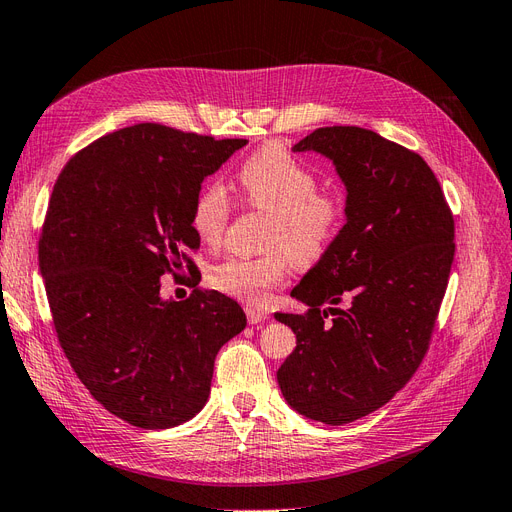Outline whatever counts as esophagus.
Here are the masks:
<instances>
[{"label": "esophagus", "instance_id": "obj_1", "mask_svg": "<svg viewBox=\"0 0 512 512\" xmlns=\"http://www.w3.org/2000/svg\"><path fill=\"white\" fill-rule=\"evenodd\" d=\"M270 315L263 308L257 306H246V319H249L251 325H261Z\"/></svg>", "mask_w": 512, "mask_h": 512}]
</instances>
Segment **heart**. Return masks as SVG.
<instances>
[{
  "instance_id": "heart-1",
  "label": "heart",
  "mask_w": 512,
  "mask_h": 512,
  "mask_svg": "<svg viewBox=\"0 0 512 512\" xmlns=\"http://www.w3.org/2000/svg\"><path fill=\"white\" fill-rule=\"evenodd\" d=\"M244 202L272 214L266 249L261 257L229 255L214 263L208 280L214 289L238 300L263 304L270 291L283 283L291 259L312 266L340 232L344 206L332 193H321L319 180L308 166L283 146H263L246 159L238 172ZM232 214V202L219 180H208L191 206V227L204 244H219Z\"/></svg>"
}]
</instances>
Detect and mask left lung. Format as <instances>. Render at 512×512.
I'll use <instances>...</instances> for the list:
<instances>
[{"instance_id": "obj_1", "label": "left lung", "mask_w": 512, "mask_h": 512, "mask_svg": "<svg viewBox=\"0 0 512 512\" xmlns=\"http://www.w3.org/2000/svg\"><path fill=\"white\" fill-rule=\"evenodd\" d=\"M306 151L334 163L346 223L291 291L308 312L274 315L295 334L276 378L300 415L344 425L417 372L447 291L455 223L430 166L376 131L319 127L293 146Z\"/></svg>"}]
</instances>
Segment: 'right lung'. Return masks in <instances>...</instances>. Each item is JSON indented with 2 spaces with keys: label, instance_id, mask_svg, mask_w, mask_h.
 Masks as SVG:
<instances>
[{
  "label": "right lung",
  "instance_id": "add662e5",
  "mask_svg": "<svg viewBox=\"0 0 512 512\" xmlns=\"http://www.w3.org/2000/svg\"><path fill=\"white\" fill-rule=\"evenodd\" d=\"M246 142L131 125L65 163L48 202L38 259L61 349L97 402L144 430L204 408L214 357L246 327L219 291L159 293L200 249L191 206L204 178Z\"/></svg>",
  "mask_w": 512,
  "mask_h": 512
}]
</instances>
